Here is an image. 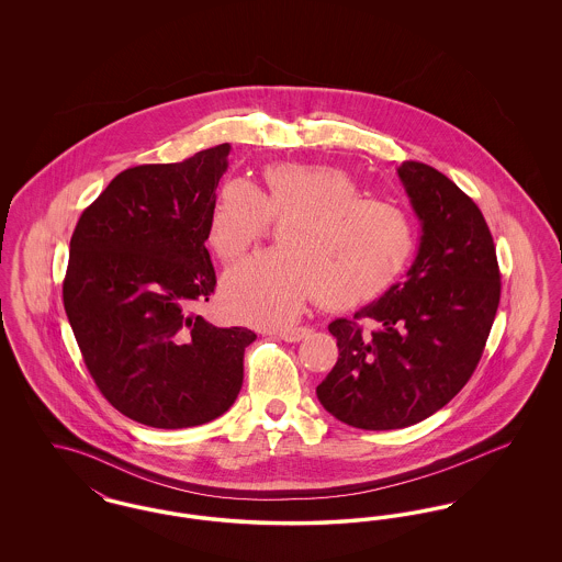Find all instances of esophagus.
<instances>
[{
    "label": "esophagus",
    "instance_id": "obj_1",
    "mask_svg": "<svg viewBox=\"0 0 562 562\" xmlns=\"http://www.w3.org/2000/svg\"><path fill=\"white\" fill-rule=\"evenodd\" d=\"M312 330L307 328V326H294V328H284V330H280L278 333V337L282 339V341H289V344H296V341H301L303 337H307Z\"/></svg>",
    "mask_w": 562,
    "mask_h": 562
}]
</instances>
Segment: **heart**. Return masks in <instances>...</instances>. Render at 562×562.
<instances>
[{"label":"heart","instance_id":"1","mask_svg":"<svg viewBox=\"0 0 562 562\" xmlns=\"http://www.w3.org/2000/svg\"><path fill=\"white\" fill-rule=\"evenodd\" d=\"M259 191L232 179L216 195L209 241L216 257L236 263L284 223L280 250L250 257L223 280V303L236 321L284 326L318 293L328 307H353L383 293L415 246L398 206L362 195L348 170L326 164L280 161L263 172Z\"/></svg>","mask_w":562,"mask_h":562}]
</instances>
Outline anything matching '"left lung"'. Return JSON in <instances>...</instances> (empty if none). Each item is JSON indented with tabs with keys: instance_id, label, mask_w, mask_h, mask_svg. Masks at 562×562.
<instances>
[{
	"instance_id": "8db88e82",
	"label": "left lung",
	"mask_w": 562,
	"mask_h": 562,
	"mask_svg": "<svg viewBox=\"0 0 562 562\" xmlns=\"http://www.w3.org/2000/svg\"><path fill=\"white\" fill-rule=\"evenodd\" d=\"M422 241L406 280L328 324L339 358L316 387L322 406L360 429L424 422L459 394L481 362L502 294L481 209L422 161L398 168Z\"/></svg>"
}]
</instances>
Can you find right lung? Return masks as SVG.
<instances>
[{
  "label": "right lung",
  "mask_w": 562,
  "mask_h": 562,
  "mask_svg": "<svg viewBox=\"0 0 562 562\" xmlns=\"http://www.w3.org/2000/svg\"><path fill=\"white\" fill-rule=\"evenodd\" d=\"M229 149L120 172L71 236L63 303L83 362L109 404L149 428L223 415L257 339L191 312L216 286L204 241Z\"/></svg>",
  "instance_id": "right-lung-1"
}]
</instances>
